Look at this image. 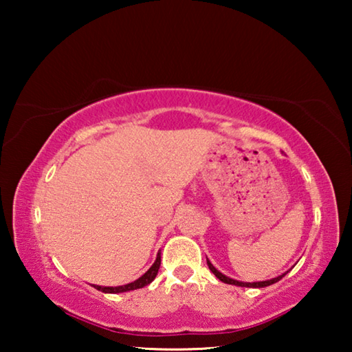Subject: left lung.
<instances>
[{"label": "left lung", "mask_w": 352, "mask_h": 352, "mask_svg": "<svg viewBox=\"0 0 352 352\" xmlns=\"http://www.w3.org/2000/svg\"><path fill=\"white\" fill-rule=\"evenodd\" d=\"M206 262H208V267H210V270L214 273V275H216L220 281L222 283H225V284H233V285H239V287H254V289H261V287H267V285H272V284H275V283H278L279 279H283L285 275H287L289 272H285V273H283V275H279V276H276V278H272V279H267V281H258V283H243V281H237V279H233V278H230V276H225L223 273H220L216 267H214L211 262H210V259L206 258Z\"/></svg>", "instance_id": "8db88e82"}]
</instances>
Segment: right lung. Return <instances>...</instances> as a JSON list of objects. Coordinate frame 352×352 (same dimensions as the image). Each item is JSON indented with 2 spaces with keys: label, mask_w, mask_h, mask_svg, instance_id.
Returning a JSON list of instances; mask_svg holds the SVG:
<instances>
[{
  "label": "right lung",
  "mask_w": 352,
  "mask_h": 352,
  "mask_svg": "<svg viewBox=\"0 0 352 352\" xmlns=\"http://www.w3.org/2000/svg\"><path fill=\"white\" fill-rule=\"evenodd\" d=\"M160 264H162V254H157V259L152 264L151 269H148L144 275L140 276L136 281L133 283H129V284H124V285H118V287H104V285H94V289H98L100 292H104V294H122V292H130V290H136V289H142L146 287L147 284H151L155 276H157V273L160 270Z\"/></svg>",
  "instance_id": "obj_1"
}]
</instances>
